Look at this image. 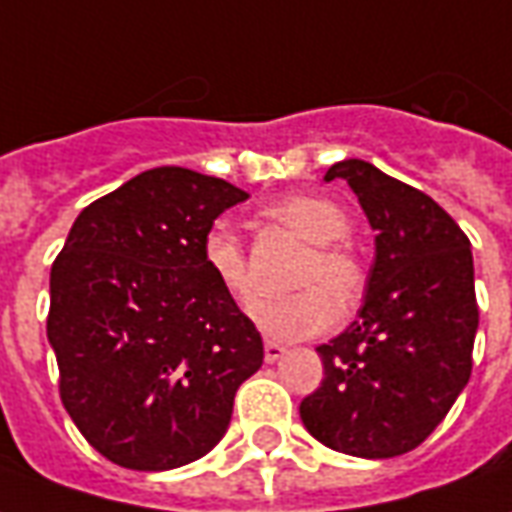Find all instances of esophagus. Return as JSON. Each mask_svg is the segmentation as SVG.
I'll list each match as a JSON object with an SVG mask.
<instances>
[{"instance_id": "esophagus-1", "label": "esophagus", "mask_w": 512, "mask_h": 512, "mask_svg": "<svg viewBox=\"0 0 512 512\" xmlns=\"http://www.w3.org/2000/svg\"><path fill=\"white\" fill-rule=\"evenodd\" d=\"M288 349L282 346V343H274V341H266V346H263V355H266V363H277V360H282V355H285Z\"/></svg>"}]
</instances>
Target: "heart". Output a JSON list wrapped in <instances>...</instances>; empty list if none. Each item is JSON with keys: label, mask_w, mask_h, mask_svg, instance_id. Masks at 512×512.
Listing matches in <instances>:
<instances>
[{"label": "heart", "mask_w": 512, "mask_h": 512, "mask_svg": "<svg viewBox=\"0 0 512 512\" xmlns=\"http://www.w3.org/2000/svg\"><path fill=\"white\" fill-rule=\"evenodd\" d=\"M268 216L296 232L313 249L296 280V285L305 291L282 302L260 305L252 313V321L271 341H299L318 335L341 318V305H355L366 285L363 263L341 244L349 235V216L338 202L318 194L285 196L268 207ZM202 260L210 277L238 305L246 307L255 299L244 244L230 227L216 224L207 230Z\"/></svg>", "instance_id": "1"}]
</instances>
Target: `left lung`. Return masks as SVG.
<instances>
[{"mask_svg":"<svg viewBox=\"0 0 512 512\" xmlns=\"http://www.w3.org/2000/svg\"><path fill=\"white\" fill-rule=\"evenodd\" d=\"M374 235V263L357 318L316 352L324 380L302 399L305 430L366 460L405 455L424 441L471 377L480 327L466 232L430 196L366 160H341Z\"/></svg>","mask_w":512,"mask_h":512,"instance_id":"8db88e82","label":"left lung"}]
</instances>
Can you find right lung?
I'll return each instance as SVG.
<instances>
[{
  "label": "right lung",
  "instance_id": "obj_1",
  "mask_svg": "<svg viewBox=\"0 0 512 512\" xmlns=\"http://www.w3.org/2000/svg\"><path fill=\"white\" fill-rule=\"evenodd\" d=\"M232 182L160 166L96 199L49 274L60 399L99 455L132 471L205 457L230 427L263 338L210 277L202 241Z\"/></svg>",
  "mask_w": 512,
  "mask_h": 512
}]
</instances>
